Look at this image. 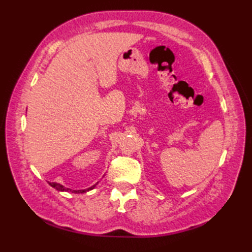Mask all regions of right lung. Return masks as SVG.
<instances>
[{"label": "right lung", "instance_id": "add662e5", "mask_svg": "<svg viewBox=\"0 0 252 252\" xmlns=\"http://www.w3.org/2000/svg\"><path fill=\"white\" fill-rule=\"evenodd\" d=\"M97 183H98V182H97ZM97 183H96L93 186L89 187V189H68V187H65V186L60 184V183H55V182H53V183H50V185L52 187H54V189H57L58 191H71V192H76V194H80V192H81V194H82V192H87V191H89L91 189H93L94 187L97 185Z\"/></svg>", "mask_w": 252, "mask_h": 252}]
</instances>
